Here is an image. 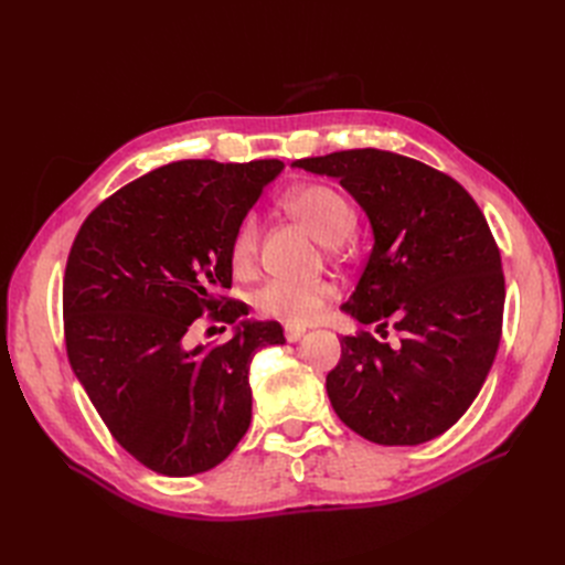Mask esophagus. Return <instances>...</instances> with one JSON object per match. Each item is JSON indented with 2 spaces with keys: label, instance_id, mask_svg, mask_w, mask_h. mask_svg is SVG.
<instances>
[{
  "label": "esophagus",
  "instance_id": "1",
  "mask_svg": "<svg viewBox=\"0 0 565 565\" xmlns=\"http://www.w3.org/2000/svg\"><path fill=\"white\" fill-rule=\"evenodd\" d=\"M303 328H295V324H287V328H285V339L287 341H299L301 337H303Z\"/></svg>",
  "mask_w": 565,
  "mask_h": 565
}]
</instances>
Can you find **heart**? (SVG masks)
<instances>
[{
	"label": "heart",
	"instance_id": "heart-1",
	"mask_svg": "<svg viewBox=\"0 0 565 565\" xmlns=\"http://www.w3.org/2000/svg\"><path fill=\"white\" fill-rule=\"evenodd\" d=\"M282 210L292 214L324 245H339L355 226L351 202L328 183H303L287 191L280 200ZM262 226L256 216H245L231 243V266L237 276H247L259 259ZM339 297L332 280H270L254 299L256 311L287 324H309Z\"/></svg>",
	"mask_w": 565,
	"mask_h": 565
}]
</instances>
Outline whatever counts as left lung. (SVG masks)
I'll use <instances>...</instances> for the list:
<instances>
[{"label":"left lung","mask_w":565,"mask_h":565,"mask_svg":"<svg viewBox=\"0 0 565 565\" xmlns=\"http://www.w3.org/2000/svg\"><path fill=\"white\" fill-rule=\"evenodd\" d=\"M365 210L374 245L351 299L358 322L328 374L339 419L380 446H419L467 413L502 337L504 273L483 212L452 177L377 148L292 162ZM399 341L384 342L385 328Z\"/></svg>","instance_id":"8db88e82"}]
</instances>
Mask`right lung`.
I'll return each instance as SVG.
<instances>
[{
	"instance_id": "right-lung-1",
	"label": "right lung",
	"mask_w": 565,
	"mask_h": 565,
	"mask_svg": "<svg viewBox=\"0 0 565 565\" xmlns=\"http://www.w3.org/2000/svg\"><path fill=\"white\" fill-rule=\"evenodd\" d=\"M280 160H181L127 183L84 221L63 280L67 361L113 438L143 467L193 476L221 465L252 422L249 363L285 344L276 320H243L188 349L202 316L235 324L231 243Z\"/></svg>"
}]
</instances>
